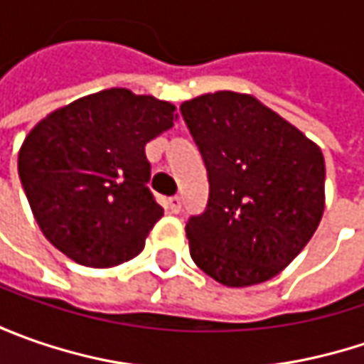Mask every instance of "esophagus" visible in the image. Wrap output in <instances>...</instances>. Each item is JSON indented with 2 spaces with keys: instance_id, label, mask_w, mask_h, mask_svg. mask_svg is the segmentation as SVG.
Wrapping results in <instances>:
<instances>
[{
  "instance_id": "esophagus-1",
  "label": "esophagus",
  "mask_w": 364,
  "mask_h": 364,
  "mask_svg": "<svg viewBox=\"0 0 364 364\" xmlns=\"http://www.w3.org/2000/svg\"><path fill=\"white\" fill-rule=\"evenodd\" d=\"M168 210L172 213V215H178L180 213V208H182V200H180V196H172V198H168Z\"/></svg>"
}]
</instances>
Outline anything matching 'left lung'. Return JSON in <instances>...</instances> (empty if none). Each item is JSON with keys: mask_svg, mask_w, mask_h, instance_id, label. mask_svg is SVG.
I'll return each mask as SVG.
<instances>
[{"mask_svg": "<svg viewBox=\"0 0 364 364\" xmlns=\"http://www.w3.org/2000/svg\"><path fill=\"white\" fill-rule=\"evenodd\" d=\"M180 111L210 184L204 215L186 225L190 257L223 286L272 279L322 220V149L247 92H206Z\"/></svg>", "mask_w": 364, "mask_h": 364, "instance_id": "1", "label": "left lung"}]
</instances>
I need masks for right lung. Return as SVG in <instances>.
<instances>
[{"instance_id":"1","label":"right lung","mask_w":364,"mask_h":364,"mask_svg":"<svg viewBox=\"0 0 364 364\" xmlns=\"http://www.w3.org/2000/svg\"><path fill=\"white\" fill-rule=\"evenodd\" d=\"M176 119L168 101L107 89L38 121L20 147L18 174L50 243L97 269L139 255L164 215L146 186V144Z\"/></svg>"}]
</instances>
